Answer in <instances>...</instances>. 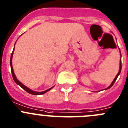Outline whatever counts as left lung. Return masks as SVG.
<instances>
[{
  "label": "left lung",
  "mask_w": 128,
  "mask_h": 128,
  "mask_svg": "<svg viewBox=\"0 0 128 128\" xmlns=\"http://www.w3.org/2000/svg\"><path fill=\"white\" fill-rule=\"evenodd\" d=\"M120 67H119V71H118V72L117 75H116V76H115V78H114V79H113V82H112V84H111L109 86H108V87L107 88L104 89V90H108V89H110V88L111 87H112V86H113V84H114V83H115V81H116V78H117V77H118V75H119L120 74V72H121V69H122V64H121V53H120Z\"/></svg>",
  "instance_id": "8db88e82"
}]
</instances>
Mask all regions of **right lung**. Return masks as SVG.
I'll list each match as a JSON object with an SVG mask.
<instances>
[{
  "mask_svg": "<svg viewBox=\"0 0 128 128\" xmlns=\"http://www.w3.org/2000/svg\"><path fill=\"white\" fill-rule=\"evenodd\" d=\"M16 43V42H15ZM14 50H15V46H14V48H13V52H12V55H11V58H10V66H11V70H12V76H13V80H14V81L15 82V83L16 84H17L18 85H19L20 86L21 88L22 89H24V90L26 91V92H27L28 93H30V94H32V95H42V94H44V93H46V92H48V91H50V90H52V88H53L54 86H53L52 88H51L48 89V90H45L44 91V92H35V91H33L32 90H30V88H28V87H26L25 85H24V84H22V83H21L16 78V76H15V73H14V71H13V66H12V58H13V52H14Z\"/></svg>",
  "mask_w": 128,
  "mask_h": 128,
  "instance_id": "obj_1",
  "label": "right lung"
}]
</instances>
